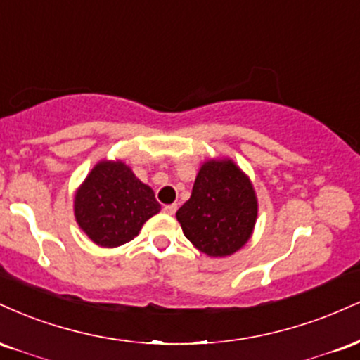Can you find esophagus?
<instances>
[{"label": "esophagus", "mask_w": 360, "mask_h": 360, "mask_svg": "<svg viewBox=\"0 0 360 360\" xmlns=\"http://www.w3.org/2000/svg\"><path fill=\"white\" fill-rule=\"evenodd\" d=\"M176 210H177V205H176V203H172V205H166V206H164V212H166L167 214H174V213H176Z\"/></svg>", "instance_id": "34e87169"}]
</instances>
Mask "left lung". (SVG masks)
I'll return each instance as SVG.
<instances>
[{"label":"left lung","instance_id":"obj_1","mask_svg":"<svg viewBox=\"0 0 360 360\" xmlns=\"http://www.w3.org/2000/svg\"><path fill=\"white\" fill-rule=\"evenodd\" d=\"M176 218L198 250L210 257L232 255L254 232V186L233 160H206L194 181L191 198L177 210Z\"/></svg>","mask_w":360,"mask_h":360}]
</instances>
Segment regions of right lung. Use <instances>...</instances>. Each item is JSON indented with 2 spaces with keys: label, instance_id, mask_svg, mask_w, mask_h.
I'll return each instance as SVG.
<instances>
[{
  "label": "right lung",
  "instance_id": "1",
  "mask_svg": "<svg viewBox=\"0 0 360 360\" xmlns=\"http://www.w3.org/2000/svg\"><path fill=\"white\" fill-rule=\"evenodd\" d=\"M159 212L154 191L122 160L98 162L74 198L77 225L96 245L110 249L134 240Z\"/></svg>",
  "mask_w": 360,
  "mask_h": 360
}]
</instances>
